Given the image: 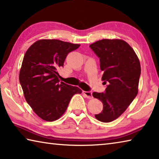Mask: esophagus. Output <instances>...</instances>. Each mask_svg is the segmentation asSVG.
Masks as SVG:
<instances>
[{
  "label": "esophagus",
  "mask_w": 159,
  "mask_h": 159,
  "mask_svg": "<svg viewBox=\"0 0 159 159\" xmlns=\"http://www.w3.org/2000/svg\"><path fill=\"white\" fill-rule=\"evenodd\" d=\"M83 93L84 94L87 98L88 99L93 98V93L90 92V91H83Z\"/></svg>",
  "instance_id": "1"
}]
</instances>
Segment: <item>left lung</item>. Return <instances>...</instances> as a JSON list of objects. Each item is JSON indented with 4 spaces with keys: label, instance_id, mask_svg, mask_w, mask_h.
Wrapping results in <instances>:
<instances>
[{
    "label": "left lung",
    "instance_id": "8db88e82",
    "mask_svg": "<svg viewBox=\"0 0 159 159\" xmlns=\"http://www.w3.org/2000/svg\"><path fill=\"white\" fill-rule=\"evenodd\" d=\"M99 58L102 79L107 88L104 93H93L103 103L97 119L108 123L124 112L138 93L141 67L135 52L127 43L118 39H102L90 45Z\"/></svg>",
    "mask_w": 159,
    "mask_h": 159
}]
</instances>
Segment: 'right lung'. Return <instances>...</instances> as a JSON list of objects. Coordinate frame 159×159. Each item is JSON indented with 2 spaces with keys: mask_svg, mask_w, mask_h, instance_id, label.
I'll use <instances>...</instances> for the list:
<instances>
[{
  "mask_svg": "<svg viewBox=\"0 0 159 159\" xmlns=\"http://www.w3.org/2000/svg\"><path fill=\"white\" fill-rule=\"evenodd\" d=\"M79 46L60 40H40L25 53L20 83L26 101L43 120L58 119L65 112L72 97L82 93L76 86L60 82L57 72L64 66L67 55Z\"/></svg>",
  "mask_w": 159,
  "mask_h": 159,
  "instance_id": "1",
  "label": "right lung"
}]
</instances>
